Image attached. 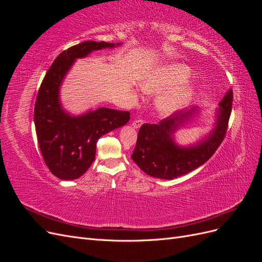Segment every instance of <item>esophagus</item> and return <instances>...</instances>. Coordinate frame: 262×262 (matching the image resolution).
I'll list each match as a JSON object with an SVG mask.
<instances>
[{
	"label": "esophagus",
	"mask_w": 262,
	"mask_h": 262,
	"mask_svg": "<svg viewBox=\"0 0 262 262\" xmlns=\"http://www.w3.org/2000/svg\"><path fill=\"white\" fill-rule=\"evenodd\" d=\"M142 123H143V121H142V120H133V121H132L133 128H136V129H139L140 126L142 125Z\"/></svg>",
	"instance_id": "obj_1"
}]
</instances>
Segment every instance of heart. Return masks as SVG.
<instances>
[{
    "label": "heart",
    "instance_id": "obj_1",
    "mask_svg": "<svg viewBox=\"0 0 262 262\" xmlns=\"http://www.w3.org/2000/svg\"><path fill=\"white\" fill-rule=\"evenodd\" d=\"M190 70L182 64H171L164 68L156 75H153L146 80L142 89L146 93H161L170 87L175 86L189 77ZM190 93L187 91H177L168 95H165L157 101V109L164 115L171 114L179 107L185 105L189 99Z\"/></svg>",
    "mask_w": 262,
    "mask_h": 262
}]
</instances>
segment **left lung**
Segmentation results:
<instances>
[{
	"instance_id": "8db88e82",
	"label": "left lung",
	"mask_w": 262,
	"mask_h": 262,
	"mask_svg": "<svg viewBox=\"0 0 262 262\" xmlns=\"http://www.w3.org/2000/svg\"><path fill=\"white\" fill-rule=\"evenodd\" d=\"M233 91L221 100L215 126L209 136L194 145L179 146L173 133L188 122L199 108L191 107L163 119L157 124L145 123L140 128L137 145L131 158L147 175L161 179H175L192 171L209 161L224 140L232 112Z\"/></svg>"
}]
</instances>
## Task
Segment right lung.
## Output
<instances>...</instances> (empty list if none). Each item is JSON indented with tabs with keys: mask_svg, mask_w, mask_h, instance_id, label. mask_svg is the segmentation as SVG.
I'll list each match as a JSON object with an SVG mask.
<instances>
[{
	"mask_svg": "<svg viewBox=\"0 0 262 262\" xmlns=\"http://www.w3.org/2000/svg\"><path fill=\"white\" fill-rule=\"evenodd\" d=\"M121 43L84 41L61 52L53 61L38 91L34 121L38 144L49 170L63 180L80 178L91 167L100 137L124 125L129 112L101 107L82 116H71L60 104V86L73 63L92 51Z\"/></svg>",
	"mask_w": 262,
	"mask_h": 262,
	"instance_id": "obj_1",
	"label": "right lung"
}]
</instances>
